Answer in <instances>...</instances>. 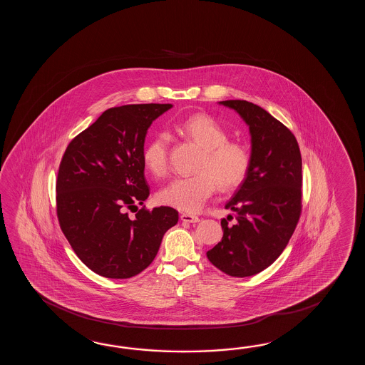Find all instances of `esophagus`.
I'll return each instance as SVG.
<instances>
[{"label":"esophagus","instance_id":"34e87169","mask_svg":"<svg viewBox=\"0 0 365 365\" xmlns=\"http://www.w3.org/2000/svg\"><path fill=\"white\" fill-rule=\"evenodd\" d=\"M180 217L182 222H186V223H198L201 220L200 217L192 215V214H186V212H182Z\"/></svg>","mask_w":365,"mask_h":365}]
</instances>
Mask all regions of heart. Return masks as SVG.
I'll use <instances>...</instances> for the list:
<instances>
[{
    "label": "heart",
    "instance_id": "1",
    "mask_svg": "<svg viewBox=\"0 0 365 365\" xmlns=\"http://www.w3.org/2000/svg\"><path fill=\"white\" fill-rule=\"evenodd\" d=\"M176 129L187 140L203 148L193 176L179 178L160 190L159 202L165 206L195 212L215 193L217 186L227 192L240 185L250 170V154L242 143L230 135L215 118L193 115L180 123ZM143 163L154 176L163 178L168 171V135L156 134L143 150Z\"/></svg>",
    "mask_w": 365,
    "mask_h": 365
}]
</instances>
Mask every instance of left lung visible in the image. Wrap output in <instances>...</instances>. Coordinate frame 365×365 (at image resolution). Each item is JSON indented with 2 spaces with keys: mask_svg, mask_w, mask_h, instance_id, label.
<instances>
[{
  "mask_svg": "<svg viewBox=\"0 0 365 365\" xmlns=\"http://www.w3.org/2000/svg\"><path fill=\"white\" fill-rule=\"evenodd\" d=\"M249 126L250 170L225 203L233 219H222L223 237L206 253L227 275L244 278L262 272L282 255L302 212V154L295 135L277 118L247 101H219Z\"/></svg>",
  "mask_w": 365,
  "mask_h": 365,
  "instance_id": "8db88e82",
  "label": "left lung"
}]
</instances>
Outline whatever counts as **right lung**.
I'll return each mask as SVG.
<instances>
[{
  "instance_id": "obj_1",
  "label": "right lung",
  "mask_w": 365,
  "mask_h": 365,
  "mask_svg": "<svg viewBox=\"0 0 365 365\" xmlns=\"http://www.w3.org/2000/svg\"><path fill=\"white\" fill-rule=\"evenodd\" d=\"M171 108L151 103L107 109L62 156L56 182L60 227L79 259L101 277L126 279L143 272L179 220L168 206L142 207L133 219L126 212L150 195L145 138Z\"/></svg>"
}]
</instances>
